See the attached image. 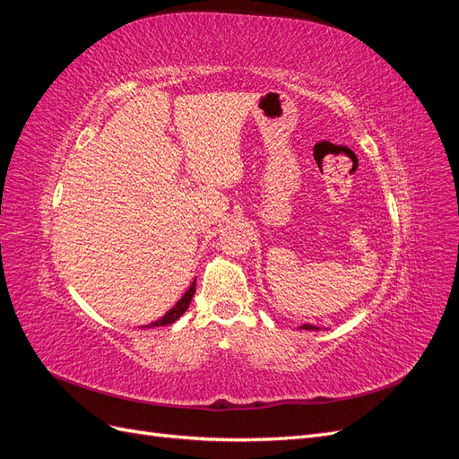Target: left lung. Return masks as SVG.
Instances as JSON below:
<instances>
[{
	"instance_id": "obj_1",
	"label": "left lung",
	"mask_w": 459,
	"mask_h": 459,
	"mask_svg": "<svg viewBox=\"0 0 459 459\" xmlns=\"http://www.w3.org/2000/svg\"><path fill=\"white\" fill-rule=\"evenodd\" d=\"M300 329H310V331H319L317 325H312V324H302Z\"/></svg>"
}]
</instances>
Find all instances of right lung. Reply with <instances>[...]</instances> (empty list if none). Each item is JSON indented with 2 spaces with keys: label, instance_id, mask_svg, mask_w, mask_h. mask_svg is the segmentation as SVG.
<instances>
[{
  "label": "right lung",
  "instance_id": "1",
  "mask_svg": "<svg viewBox=\"0 0 459 459\" xmlns=\"http://www.w3.org/2000/svg\"><path fill=\"white\" fill-rule=\"evenodd\" d=\"M197 281V280H195ZM195 281H193L191 285H189V289L186 290L184 293V297L179 299L174 307L166 312L162 317H159L157 322H152V324H147V325H143V327H160V325H169V324H174L176 319H179L182 317L184 314H186V310L189 308V304H191V299H193V295H195Z\"/></svg>",
  "mask_w": 459,
  "mask_h": 459
}]
</instances>
